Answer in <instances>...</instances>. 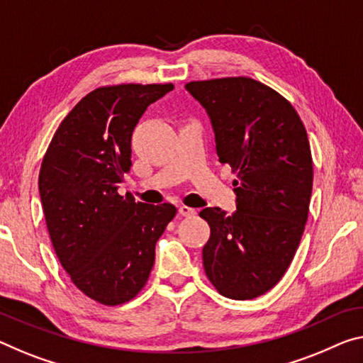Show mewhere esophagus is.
Returning <instances> with one entry per match:
<instances>
[{"label": "esophagus", "mask_w": 363, "mask_h": 363, "mask_svg": "<svg viewBox=\"0 0 363 363\" xmlns=\"http://www.w3.org/2000/svg\"><path fill=\"white\" fill-rule=\"evenodd\" d=\"M178 214L180 216H183V217H191V216H194L196 214V209H193V208H189V206H180V208H178Z\"/></svg>", "instance_id": "1"}]
</instances>
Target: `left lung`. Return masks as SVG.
Returning a JSON list of instances; mask_svg holds the SVG:
<instances>
[{"instance_id":"8db88e82","label":"left lung","mask_w":363,"mask_h":363,"mask_svg":"<svg viewBox=\"0 0 363 363\" xmlns=\"http://www.w3.org/2000/svg\"><path fill=\"white\" fill-rule=\"evenodd\" d=\"M185 87L208 111L219 162L237 174L235 213H199L211 227L206 276L224 297L252 300L281 281L303 235L313 186L308 136L292 104L252 77Z\"/></svg>"}]
</instances>
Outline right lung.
Returning a JSON list of instances; mask_svg holds the SVG:
<instances>
[{
	"label": "right lung",
	"instance_id": "obj_1",
	"mask_svg": "<svg viewBox=\"0 0 363 363\" xmlns=\"http://www.w3.org/2000/svg\"><path fill=\"white\" fill-rule=\"evenodd\" d=\"M174 84H118L89 92L61 121L43 155L38 191L55 253L71 281L102 305L130 302L146 286L155 243L177 208L118 194L131 136Z\"/></svg>",
	"mask_w": 363,
	"mask_h": 363
}]
</instances>
